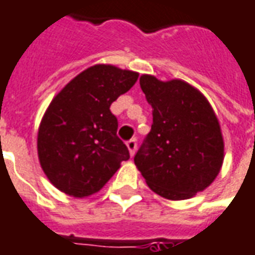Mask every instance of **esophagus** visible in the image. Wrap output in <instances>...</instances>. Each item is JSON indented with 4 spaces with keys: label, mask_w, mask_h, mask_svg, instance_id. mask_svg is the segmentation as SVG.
<instances>
[{
    "label": "esophagus",
    "mask_w": 255,
    "mask_h": 255,
    "mask_svg": "<svg viewBox=\"0 0 255 255\" xmlns=\"http://www.w3.org/2000/svg\"><path fill=\"white\" fill-rule=\"evenodd\" d=\"M127 147L128 150H129V154L133 156V154H135V150H136V139L127 140Z\"/></svg>",
    "instance_id": "esophagus-1"
}]
</instances>
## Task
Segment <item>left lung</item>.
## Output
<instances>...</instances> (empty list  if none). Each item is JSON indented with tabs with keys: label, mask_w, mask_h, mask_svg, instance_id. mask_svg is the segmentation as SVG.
<instances>
[{
	"label": "left lung",
	"mask_w": 255,
	"mask_h": 255,
	"mask_svg": "<svg viewBox=\"0 0 255 255\" xmlns=\"http://www.w3.org/2000/svg\"><path fill=\"white\" fill-rule=\"evenodd\" d=\"M139 84L152 105L153 124L133 161L154 193L190 199L211 185L224 161L218 119L202 92L182 80L143 74Z\"/></svg>",
	"instance_id": "obj_1"
}]
</instances>
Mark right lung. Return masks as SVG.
<instances>
[{
    "label": "right lung",
    "mask_w": 255,
    "mask_h": 255,
    "mask_svg": "<svg viewBox=\"0 0 255 255\" xmlns=\"http://www.w3.org/2000/svg\"><path fill=\"white\" fill-rule=\"evenodd\" d=\"M138 73L95 65L53 98L41 120L38 158L53 186L73 197L97 193L129 158L117 136L110 105L138 80Z\"/></svg>",
    "instance_id": "add662e5"
}]
</instances>
